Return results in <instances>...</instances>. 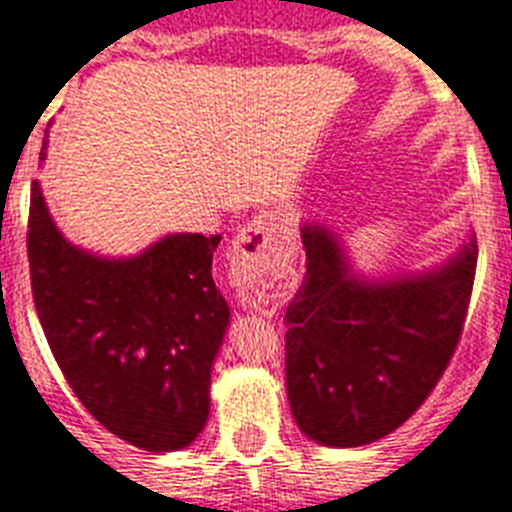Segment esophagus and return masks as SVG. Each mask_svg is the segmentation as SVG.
<instances>
[{
    "mask_svg": "<svg viewBox=\"0 0 512 512\" xmlns=\"http://www.w3.org/2000/svg\"><path fill=\"white\" fill-rule=\"evenodd\" d=\"M281 228H284V213L281 210H263L236 234L234 257L242 263H249L255 270L265 268L273 249H276Z\"/></svg>",
    "mask_w": 512,
    "mask_h": 512,
    "instance_id": "obj_1",
    "label": "esophagus"
}]
</instances>
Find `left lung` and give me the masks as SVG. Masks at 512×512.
<instances>
[{
  "label": "left lung",
  "mask_w": 512,
  "mask_h": 512,
  "mask_svg": "<svg viewBox=\"0 0 512 512\" xmlns=\"http://www.w3.org/2000/svg\"><path fill=\"white\" fill-rule=\"evenodd\" d=\"M305 281L286 307V394L299 431L363 447L423 405L458 347L476 276V236L442 265L365 278L339 234L302 223Z\"/></svg>",
  "instance_id": "8db88e82"
}]
</instances>
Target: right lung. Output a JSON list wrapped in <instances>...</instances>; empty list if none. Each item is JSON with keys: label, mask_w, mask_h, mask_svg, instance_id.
Listing matches in <instances>:
<instances>
[{"label": "right lung", "mask_w": 512, "mask_h": 512, "mask_svg": "<svg viewBox=\"0 0 512 512\" xmlns=\"http://www.w3.org/2000/svg\"><path fill=\"white\" fill-rule=\"evenodd\" d=\"M218 244L168 234L134 257L94 255L62 236L33 181L28 263L41 328L83 407L139 450H184L205 429L231 318L213 281Z\"/></svg>", "instance_id": "1"}]
</instances>
